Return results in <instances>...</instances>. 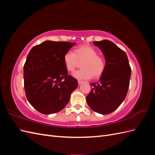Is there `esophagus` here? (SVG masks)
Wrapping results in <instances>:
<instances>
[{"mask_svg": "<svg viewBox=\"0 0 155 155\" xmlns=\"http://www.w3.org/2000/svg\"><path fill=\"white\" fill-rule=\"evenodd\" d=\"M78 84H79V85H81V84H82L84 81H81V80H78Z\"/></svg>", "mask_w": 155, "mask_h": 155, "instance_id": "1", "label": "esophagus"}]
</instances>
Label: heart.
Wrapping results in <instances>:
<instances>
[{"label":"heart","mask_w":155,"mask_h":155,"mask_svg":"<svg viewBox=\"0 0 155 155\" xmlns=\"http://www.w3.org/2000/svg\"><path fill=\"white\" fill-rule=\"evenodd\" d=\"M92 46L84 44L78 46L74 52L67 51L63 55L64 67L68 72H73L81 62V69L74 72L73 76L78 79H88L92 77L98 78L104 73L106 68L105 59Z\"/></svg>","instance_id":"heart-1"}]
</instances>
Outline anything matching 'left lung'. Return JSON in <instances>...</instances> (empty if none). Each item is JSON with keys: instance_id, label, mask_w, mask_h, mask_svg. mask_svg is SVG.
Instances as JSON below:
<instances>
[{"instance_id": "1", "label": "left lung", "mask_w": 155, "mask_h": 155, "mask_svg": "<svg viewBox=\"0 0 155 155\" xmlns=\"http://www.w3.org/2000/svg\"><path fill=\"white\" fill-rule=\"evenodd\" d=\"M104 55L106 68L99 81L91 83V92L87 102L97 113L108 114L124 101L128 92L131 68L124 51L109 40L94 41Z\"/></svg>"}]
</instances>
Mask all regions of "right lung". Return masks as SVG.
<instances>
[{
  "label": "right lung",
  "instance_id": "add662e5",
  "mask_svg": "<svg viewBox=\"0 0 155 155\" xmlns=\"http://www.w3.org/2000/svg\"><path fill=\"white\" fill-rule=\"evenodd\" d=\"M76 45L46 41L33 47L24 65V85L28 101L44 114L63 109L78 81L68 75L63 58Z\"/></svg>",
  "mask_w": 155,
  "mask_h": 155
}]
</instances>
